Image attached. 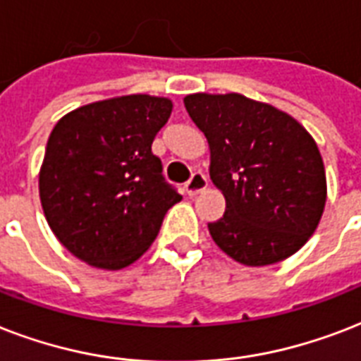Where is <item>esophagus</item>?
<instances>
[{"label":"esophagus","instance_id":"34e87169","mask_svg":"<svg viewBox=\"0 0 361 361\" xmlns=\"http://www.w3.org/2000/svg\"><path fill=\"white\" fill-rule=\"evenodd\" d=\"M207 184H209V180H207V177L203 175L201 171H195L192 173V177H190V180L186 183V194L188 195H197L200 192H203V190L207 188Z\"/></svg>","mask_w":361,"mask_h":361}]
</instances>
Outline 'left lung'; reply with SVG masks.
Wrapping results in <instances>:
<instances>
[{
  "label": "left lung",
  "mask_w": 361,
  "mask_h": 361,
  "mask_svg": "<svg viewBox=\"0 0 361 361\" xmlns=\"http://www.w3.org/2000/svg\"><path fill=\"white\" fill-rule=\"evenodd\" d=\"M207 137L211 180L226 197L209 224L220 250L243 265H271L300 250L326 205V171L317 142L290 114L241 94L184 97Z\"/></svg>",
  "instance_id": "obj_1"
}]
</instances>
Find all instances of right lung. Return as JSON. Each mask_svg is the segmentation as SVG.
<instances>
[{
	"label": "right lung",
	"instance_id": "1",
	"mask_svg": "<svg viewBox=\"0 0 361 361\" xmlns=\"http://www.w3.org/2000/svg\"><path fill=\"white\" fill-rule=\"evenodd\" d=\"M171 109L167 97L133 94L75 109L54 126L39 173L41 205L58 241L86 264H133L183 200L152 154Z\"/></svg>",
	"mask_w": 361,
	"mask_h": 361
}]
</instances>
